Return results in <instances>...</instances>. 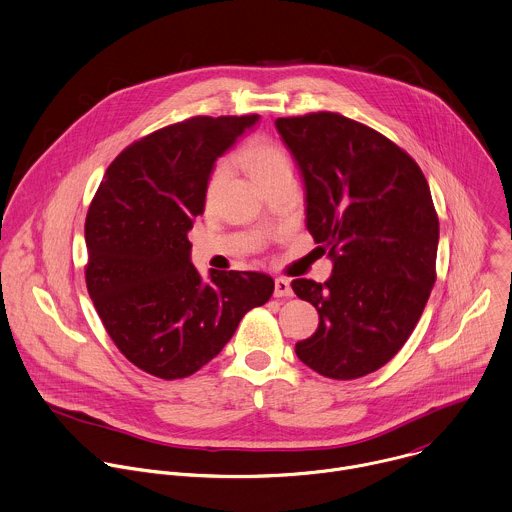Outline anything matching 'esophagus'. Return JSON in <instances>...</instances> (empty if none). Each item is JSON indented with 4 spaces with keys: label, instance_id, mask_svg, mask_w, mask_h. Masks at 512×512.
I'll return each instance as SVG.
<instances>
[{
    "label": "esophagus",
    "instance_id": "esophagus-1",
    "mask_svg": "<svg viewBox=\"0 0 512 512\" xmlns=\"http://www.w3.org/2000/svg\"><path fill=\"white\" fill-rule=\"evenodd\" d=\"M274 296L276 298H284V296H292V286L286 278H276L274 280Z\"/></svg>",
    "mask_w": 512,
    "mask_h": 512
}]
</instances>
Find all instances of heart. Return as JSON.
I'll return each mask as SVG.
<instances>
[{
	"mask_svg": "<svg viewBox=\"0 0 512 512\" xmlns=\"http://www.w3.org/2000/svg\"><path fill=\"white\" fill-rule=\"evenodd\" d=\"M236 160L250 172V176L256 180L258 186L280 176H292V162L286 148L272 138H264V136L252 138L244 148L238 150ZM228 174H230V168L224 160L210 170L206 192H204V198L208 204L216 200L220 188L228 180Z\"/></svg>",
	"mask_w": 512,
	"mask_h": 512,
	"instance_id": "b5f03b06",
	"label": "heart"
}]
</instances>
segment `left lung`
<instances>
[{
  "mask_svg": "<svg viewBox=\"0 0 512 512\" xmlns=\"http://www.w3.org/2000/svg\"><path fill=\"white\" fill-rule=\"evenodd\" d=\"M306 190V228L332 276L292 280L318 314L296 344L314 372L354 380L412 334L436 280L438 216L418 164L380 132L334 112L278 118Z\"/></svg>",
  "mask_w": 512,
  "mask_h": 512,
  "instance_id": "1",
  "label": "left lung"
}]
</instances>
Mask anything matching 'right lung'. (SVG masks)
<instances>
[{"label":"right lung","instance_id":"right-lung-1","mask_svg":"<svg viewBox=\"0 0 512 512\" xmlns=\"http://www.w3.org/2000/svg\"><path fill=\"white\" fill-rule=\"evenodd\" d=\"M256 120L194 116L136 140L90 204L88 292L118 350L156 378L198 372L274 292L260 272H210L202 282L190 262L208 174Z\"/></svg>","mask_w":512,"mask_h":512}]
</instances>
